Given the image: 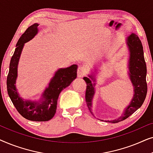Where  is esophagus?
<instances>
[{
    "label": "esophagus",
    "instance_id": "esophagus-1",
    "mask_svg": "<svg viewBox=\"0 0 153 153\" xmlns=\"http://www.w3.org/2000/svg\"><path fill=\"white\" fill-rule=\"evenodd\" d=\"M85 73H86V68L83 66H79L77 70V76L81 78L84 76Z\"/></svg>",
    "mask_w": 153,
    "mask_h": 153
}]
</instances>
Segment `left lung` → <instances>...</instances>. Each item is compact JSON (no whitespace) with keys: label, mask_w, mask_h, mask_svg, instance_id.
<instances>
[{"label":"left lung","mask_w":153,"mask_h":153,"mask_svg":"<svg viewBox=\"0 0 153 153\" xmlns=\"http://www.w3.org/2000/svg\"><path fill=\"white\" fill-rule=\"evenodd\" d=\"M126 45L129 51L128 59V74L129 79L132 84L134 89V95L130 103L124 109L123 114L118 119L112 120H104L105 122L116 123L123 121L134 114L138 108L141 107L146 99L147 94V83H146V73L147 68L144 59L143 49L141 40L135 33H131L128 37H127ZM97 69H94V72L92 70L91 73L88 74V77H83L87 84L85 91V102L88 108L92 114V106L93 100L96 91V74ZM94 81L93 82L91 81Z\"/></svg>","instance_id":"8db88e82"}]
</instances>
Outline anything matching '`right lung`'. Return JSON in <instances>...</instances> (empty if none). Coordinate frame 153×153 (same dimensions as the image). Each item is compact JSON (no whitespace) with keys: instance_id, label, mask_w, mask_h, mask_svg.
<instances>
[{"instance_id":"right-lung-1","label":"right lung","mask_w":153,"mask_h":153,"mask_svg":"<svg viewBox=\"0 0 153 153\" xmlns=\"http://www.w3.org/2000/svg\"><path fill=\"white\" fill-rule=\"evenodd\" d=\"M39 24L35 23L29 26L19 39L16 49L10 63L7 78L8 95L18 112L27 120L41 122L48 121L53 118L57 108V102L60 92L69 86L76 78L77 65H72L66 68L56 71L48 86L38 100L23 99L20 97L16 87L18 76V65L25 43L31 40L39 32Z\"/></svg>"}]
</instances>
